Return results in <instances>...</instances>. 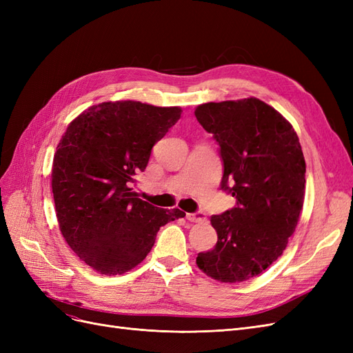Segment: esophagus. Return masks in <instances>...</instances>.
<instances>
[{
    "instance_id": "1",
    "label": "esophagus",
    "mask_w": 353,
    "mask_h": 353,
    "mask_svg": "<svg viewBox=\"0 0 353 353\" xmlns=\"http://www.w3.org/2000/svg\"><path fill=\"white\" fill-rule=\"evenodd\" d=\"M185 218H187L190 222H205V221H206L205 212H201V210H199V212H196V213H187Z\"/></svg>"
}]
</instances>
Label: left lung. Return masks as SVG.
I'll return each mask as SVG.
<instances>
[{
	"mask_svg": "<svg viewBox=\"0 0 353 353\" xmlns=\"http://www.w3.org/2000/svg\"><path fill=\"white\" fill-rule=\"evenodd\" d=\"M199 123L219 144L221 188L232 209L212 215L215 248L197 254L199 268L221 283L259 275L283 254L305 199V157L293 126L259 99L200 104Z\"/></svg>",
	"mask_w": 353,
	"mask_h": 353,
	"instance_id": "left-lung-1",
	"label": "left lung"
}]
</instances>
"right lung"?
<instances>
[{
	"label": "right lung",
	"mask_w": 353,
	"mask_h": 353,
	"mask_svg": "<svg viewBox=\"0 0 353 353\" xmlns=\"http://www.w3.org/2000/svg\"><path fill=\"white\" fill-rule=\"evenodd\" d=\"M181 108L108 101L73 119L52 160L51 187L60 231L70 249L104 275L131 271L165 223L184 218L138 199L131 185Z\"/></svg>",
	"instance_id": "obj_1"
}]
</instances>
